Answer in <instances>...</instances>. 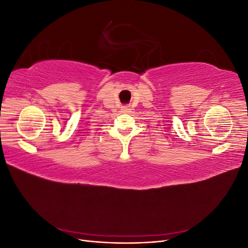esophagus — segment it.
<instances>
[{
    "instance_id": "esophagus-1",
    "label": "esophagus",
    "mask_w": 248,
    "mask_h": 248,
    "mask_svg": "<svg viewBox=\"0 0 248 248\" xmlns=\"http://www.w3.org/2000/svg\"><path fill=\"white\" fill-rule=\"evenodd\" d=\"M123 110H124L125 112H128V111H130V108H129V107H124V108H123Z\"/></svg>"
}]
</instances>
